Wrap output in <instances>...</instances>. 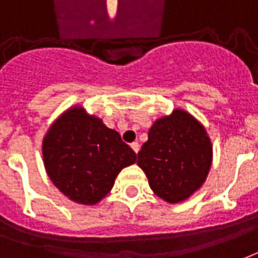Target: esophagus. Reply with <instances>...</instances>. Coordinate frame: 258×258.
<instances>
[{"instance_id":"1","label":"esophagus","mask_w":258,"mask_h":258,"mask_svg":"<svg viewBox=\"0 0 258 258\" xmlns=\"http://www.w3.org/2000/svg\"><path fill=\"white\" fill-rule=\"evenodd\" d=\"M131 148H133V150H134L135 153H138L139 149H141V146H139L138 142H133V144H131Z\"/></svg>"}]
</instances>
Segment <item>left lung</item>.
<instances>
[{"label": "left lung", "instance_id": "8db88e82", "mask_svg": "<svg viewBox=\"0 0 258 258\" xmlns=\"http://www.w3.org/2000/svg\"><path fill=\"white\" fill-rule=\"evenodd\" d=\"M212 164V144L200 121L182 109L154 121L138 153L149 186L164 201L187 200L205 182Z\"/></svg>", "mask_w": 258, "mask_h": 258}]
</instances>
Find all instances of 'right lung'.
Segmentation results:
<instances>
[{
    "mask_svg": "<svg viewBox=\"0 0 258 258\" xmlns=\"http://www.w3.org/2000/svg\"><path fill=\"white\" fill-rule=\"evenodd\" d=\"M42 154L53 184L70 200L85 205L100 202L112 190L120 171L137 161L135 152L117 131L78 106L49 128Z\"/></svg>",
    "mask_w": 258,
    "mask_h": 258,
    "instance_id": "right-lung-1",
    "label": "right lung"
}]
</instances>
